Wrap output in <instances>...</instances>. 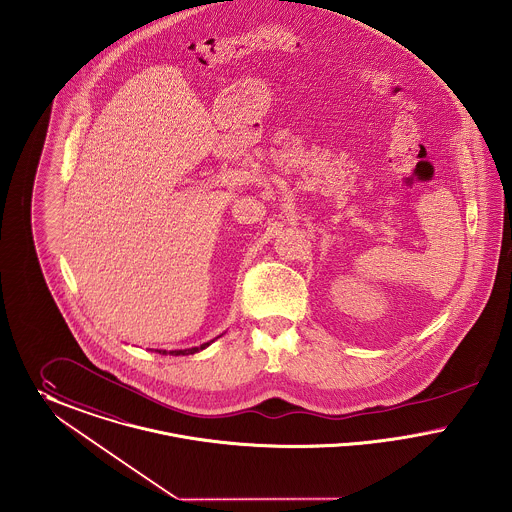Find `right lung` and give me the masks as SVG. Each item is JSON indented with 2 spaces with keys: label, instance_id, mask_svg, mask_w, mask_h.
<instances>
[{
  "label": "right lung",
  "instance_id": "right-lung-1",
  "mask_svg": "<svg viewBox=\"0 0 512 512\" xmlns=\"http://www.w3.org/2000/svg\"><path fill=\"white\" fill-rule=\"evenodd\" d=\"M212 343V341H210ZM210 343H204V345H200V347H192V349L185 350H156V352H160V354H171V356H185V354H194V352H198V350L206 349Z\"/></svg>",
  "mask_w": 512,
  "mask_h": 512
}]
</instances>
